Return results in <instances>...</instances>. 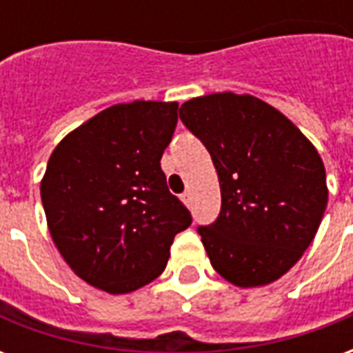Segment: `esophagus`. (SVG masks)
<instances>
[{
  "mask_svg": "<svg viewBox=\"0 0 353 353\" xmlns=\"http://www.w3.org/2000/svg\"><path fill=\"white\" fill-rule=\"evenodd\" d=\"M181 200H183V204H189V200H191V192L185 191L183 194H181Z\"/></svg>",
  "mask_w": 353,
  "mask_h": 353,
  "instance_id": "esophagus-1",
  "label": "esophagus"
}]
</instances>
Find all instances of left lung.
I'll list each match as a JSON object with an SVG mask.
<instances>
[{
    "mask_svg": "<svg viewBox=\"0 0 353 353\" xmlns=\"http://www.w3.org/2000/svg\"><path fill=\"white\" fill-rule=\"evenodd\" d=\"M179 119L212 154L221 212L199 234L215 272L261 288L296 265L327 208L325 166L288 117L252 94L185 101Z\"/></svg>",
    "mask_w": 353,
    "mask_h": 353,
    "instance_id": "8db88e82",
    "label": "left lung"
}]
</instances>
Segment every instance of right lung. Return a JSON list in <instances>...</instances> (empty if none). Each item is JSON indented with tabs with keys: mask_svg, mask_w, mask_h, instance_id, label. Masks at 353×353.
I'll return each mask as SVG.
<instances>
[{
	"mask_svg": "<svg viewBox=\"0 0 353 353\" xmlns=\"http://www.w3.org/2000/svg\"><path fill=\"white\" fill-rule=\"evenodd\" d=\"M177 101L115 103L50 154L41 200L50 238L88 285L124 295L159 278L192 217L168 191L161 159Z\"/></svg>",
	"mask_w": 353,
	"mask_h": 353,
	"instance_id": "add662e5",
	"label": "right lung"
}]
</instances>
